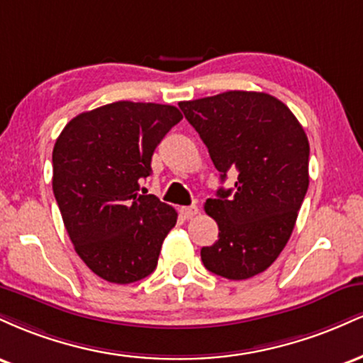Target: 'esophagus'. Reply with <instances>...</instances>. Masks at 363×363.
<instances>
[{
    "label": "esophagus",
    "mask_w": 363,
    "mask_h": 363,
    "mask_svg": "<svg viewBox=\"0 0 363 363\" xmlns=\"http://www.w3.org/2000/svg\"><path fill=\"white\" fill-rule=\"evenodd\" d=\"M198 206L196 205H193V206H182L181 210H179V213H181V216L184 220H191V218H194L196 215H198Z\"/></svg>",
    "instance_id": "34e87169"
}]
</instances>
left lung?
Listing matches in <instances>:
<instances>
[{
    "instance_id": "obj_1",
    "label": "left lung",
    "mask_w": 363,
    "mask_h": 363,
    "mask_svg": "<svg viewBox=\"0 0 363 363\" xmlns=\"http://www.w3.org/2000/svg\"><path fill=\"white\" fill-rule=\"evenodd\" d=\"M222 174L234 170V189L216 191L205 211L218 240L201 249L208 272L245 280L280 256L309 187V140L281 101L264 91L230 90L179 102Z\"/></svg>"
}]
</instances>
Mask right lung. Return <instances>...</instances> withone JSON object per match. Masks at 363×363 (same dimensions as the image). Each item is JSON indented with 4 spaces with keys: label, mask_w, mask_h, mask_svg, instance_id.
<instances>
[{
    "label": "right lung",
    "mask_w": 363,
    "mask_h": 363,
    "mask_svg": "<svg viewBox=\"0 0 363 363\" xmlns=\"http://www.w3.org/2000/svg\"><path fill=\"white\" fill-rule=\"evenodd\" d=\"M182 114L177 107L119 101L82 112L52 150V191L82 261L111 283H135L157 268L177 211L140 194L152 155Z\"/></svg>",
    "instance_id": "obj_1"
}]
</instances>
